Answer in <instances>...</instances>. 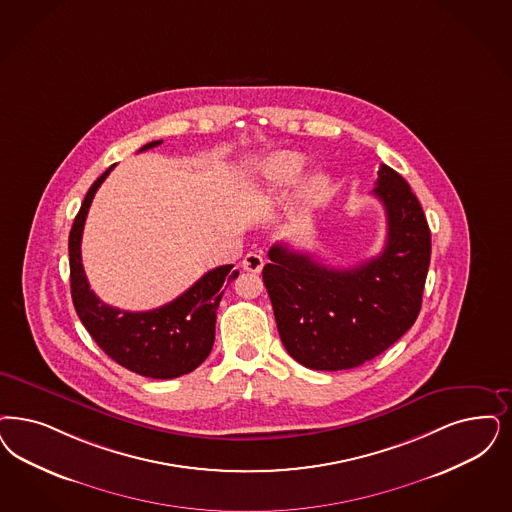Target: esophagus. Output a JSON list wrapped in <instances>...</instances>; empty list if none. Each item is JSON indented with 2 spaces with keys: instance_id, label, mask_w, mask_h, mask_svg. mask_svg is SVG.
<instances>
[{
  "instance_id": "esophagus-1",
  "label": "esophagus",
  "mask_w": 512,
  "mask_h": 512,
  "mask_svg": "<svg viewBox=\"0 0 512 512\" xmlns=\"http://www.w3.org/2000/svg\"><path fill=\"white\" fill-rule=\"evenodd\" d=\"M263 266H265L263 255L255 253V251H249L242 261V268L247 272H253V274H259L263 270Z\"/></svg>"
}]
</instances>
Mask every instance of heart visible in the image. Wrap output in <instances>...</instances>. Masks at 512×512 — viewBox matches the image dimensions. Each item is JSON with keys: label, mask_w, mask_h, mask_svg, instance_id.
Returning a JSON list of instances; mask_svg holds the SVG:
<instances>
[{"label": "heart", "mask_w": 512, "mask_h": 512, "mask_svg": "<svg viewBox=\"0 0 512 512\" xmlns=\"http://www.w3.org/2000/svg\"><path fill=\"white\" fill-rule=\"evenodd\" d=\"M304 166H306V160L302 155L293 153V151H283L268 160L266 177L276 187H285V185H291L302 174ZM329 185H331V179L327 174H314L302 185L300 200L304 204H316L325 194L329 193Z\"/></svg>", "instance_id": "1"}]
</instances>
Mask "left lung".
<instances>
[{
  "instance_id": "8db88e82",
  "label": "left lung",
  "mask_w": 512,
  "mask_h": 512,
  "mask_svg": "<svg viewBox=\"0 0 512 512\" xmlns=\"http://www.w3.org/2000/svg\"><path fill=\"white\" fill-rule=\"evenodd\" d=\"M372 193L388 217V238L378 257L333 268L285 244L268 251L263 282L278 333L287 353L308 369H355L386 352L420 314L431 259L422 206L386 164Z\"/></svg>"
}]
</instances>
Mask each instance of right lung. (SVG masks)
Wrapping results in <instances>:
<instances>
[{"instance_id":"right-lung-1","label":"right lung","mask_w":512,"mask_h":512,"mask_svg":"<svg viewBox=\"0 0 512 512\" xmlns=\"http://www.w3.org/2000/svg\"><path fill=\"white\" fill-rule=\"evenodd\" d=\"M160 143L151 141L140 151ZM113 166L92 183L71 227V299L85 329L113 361L141 376L170 380L193 372L212 352L217 306L225 287L238 278V270H232L234 265L217 266L183 295L149 312L119 310L98 299L81 263V238L92 198Z\"/></svg>"}]
</instances>
